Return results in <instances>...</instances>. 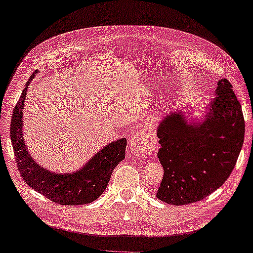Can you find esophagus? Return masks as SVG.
I'll return each instance as SVG.
<instances>
[{"mask_svg":"<svg viewBox=\"0 0 253 253\" xmlns=\"http://www.w3.org/2000/svg\"><path fill=\"white\" fill-rule=\"evenodd\" d=\"M152 136L146 131H139L130 140V150L137 157H145L152 150Z\"/></svg>","mask_w":253,"mask_h":253,"instance_id":"esophagus-1","label":"esophagus"}]
</instances>
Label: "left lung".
<instances>
[{"mask_svg": "<svg viewBox=\"0 0 253 253\" xmlns=\"http://www.w3.org/2000/svg\"><path fill=\"white\" fill-rule=\"evenodd\" d=\"M200 118L175 109L159 122L158 158L164 169L157 198L171 205L199 202L220 188L235 168L245 137L242 106L220 79Z\"/></svg>", "mask_w": 253, "mask_h": 253, "instance_id": "1", "label": "left lung"}]
</instances>
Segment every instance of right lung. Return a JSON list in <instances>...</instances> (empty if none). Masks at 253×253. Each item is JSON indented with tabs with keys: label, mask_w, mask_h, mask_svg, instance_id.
Segmentation results:
<instances>
[{
	"label": "right lung",
	"mask_w": 253,
	"mask_h": 253,
	"mask_svg": "<svg viewBox=\"0 0 253 253\" xmlns=\"http://www.w3.org/2000/svg\"><path fill=\"white\" fill-rule=\"evenodd\" d=\"M34 76L28 80L10 122V140L18 169L28 186L54 203L61 205L89 204L103 194L113 170L126 158V139L122 137L104 146L87 163L72 173H57L42 168L31 156L23 137L24 102Z\"/></svg>",
	"instance_id": "1"
}]
</instances>
